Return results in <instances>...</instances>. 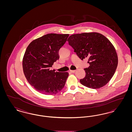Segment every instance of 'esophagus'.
I'll return each mask as SVG.
<instances>
[{
	"instance_id": "34e87169",
	"label": "esophagus",
	"mask_w": 132,
	"mask_h": 132,
	"mask_svg": "<svg viewBox=\"0 0 132 132\" xmlns=\"http://www.w3.org/2000/svg\"><path fill=\"white\" fill-rule=\"evenodd\" d=\"M75 70H70L69 71V72H70V73H75Z\"/></svg>"
}]
</instances>
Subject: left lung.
<instances>
[{"label":"left lung","instance_id":"1","mask_svg":"<svg viewBox=\"0 0 132 132\" xmlns=\"http://www.w3.org/2000/svg\"><path fill=\"white\" fill-rule=\"evenodd\" d=\"M67 41L81 59L87 58L89 66L85 68L86 76L80 80L83 86L97 89L112 78L118 65V56L113 44L102 34L84 32L74 34Z\"/></svg>","mask_w":132,"mask_h":132}]
</instances>
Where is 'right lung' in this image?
<instances>
[{"label": "right lung", "instance_id": "1", "mask_svg": "<svg viewBox=\"0 0 132 132\" xmlns=\"http://www.w3.org/2000/svg\"><path fill=\"white\" fill-rule=\"evenodd\" d=\"M69 34H48L32 40L24 55L22 65L29 83L42 94H56L63 89L69 76L68 72L51 70L59 58V50Z\"/></svg>", "mask_w": 132, "mask_h": 132}]
</instances>
